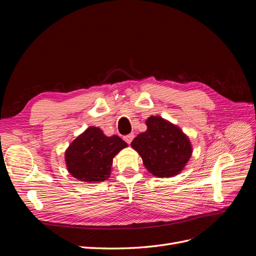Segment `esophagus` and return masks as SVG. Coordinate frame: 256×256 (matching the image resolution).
Returning a JSON list of instances; mask_svg holds the SVG:
<instances>
[{
  "instance_id": "obj_1",
  "label": "esophagus",
  "mask_w": 256,
  "mask_h": 256,
  "mask_svg": "<svg viewBox=\"0 0 256 256\" xmlns=\"http://www.w3.org/2000/svg\"><path fill=\"white\" fill-rule=\"evenodd\" d=\"M124 138H125V141H126L128 144H130L131 142H132L134 138V134H130L126 136Z\"/></svg>"
}]
</instances>
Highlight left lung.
Instances as JSON below:
<instances>
[{
	"label": "left lung",
	"instance_id": "8db88e82",
	"mask_svg": "<svg viewBox=\"0 0 256 256\" xmlns=\"http://www.w3.org/2000/svg\"><path fill=\"white\" fill-rule=\"evenodd\" d=\"M147 130L138 134L131 147L140 154L147 171L156 177L180 174L192 156V145L184 131L161 116H150Z\"/></svg>",
	"mask_w": 256,
	"mask_h": 256
}]
</instances>
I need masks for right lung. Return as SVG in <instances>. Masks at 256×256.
<instances>
[{
	"mask_svg": "<svg viewBox=\"0 0 256 256\" xmlns=\"http://www.w3.org/2000/svg\"><path fill=\"white\" fill-rule=\"evenodd\" d=\"M128 144L118 136H106L90 126L76 136L65 152L67 171L83 182H102L111 175L113 158Z\"/></svg>",
	"mask_w": 256,
	"mask_h": 256,
	"instance_id": "obj_1",
	"label": "right lung"
}]
</instances>
